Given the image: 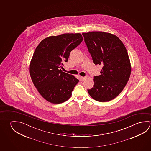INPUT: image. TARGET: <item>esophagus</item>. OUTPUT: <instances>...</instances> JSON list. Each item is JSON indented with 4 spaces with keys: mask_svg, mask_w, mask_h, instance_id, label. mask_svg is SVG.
I'll use <instances>...</instances> for the list:
<instances>
[{
    "mask_svg": "<svg viewBox=\"0 0 151 151\" xmlns=\"http://www.w3.org/2000/svg\"><path fill=\"white\" fill-rule=\"evenodd\" d=\"M86 76L81 77V79L82 81H84V80L86 79Z\"/></svg>",
    "mask_w": 151,
    "mask_h": 151,
    "instance_id": "1",
    "label": "esophagus"
}]
</instances>
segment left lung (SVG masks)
<instances>
[{"mask_svg":"<svg viewBox=\"0 0 151 151\" xmlns=\"http://www.w3.org/2000/svg\"><path fill=\"white\" fill-rule=\"evenodd\" d=\"M94 64L103 66L94 77V87L87 89L97 101L105 102L121 93L129 81L131 63L126 48L115 35L103 32L82 34Z\"/></svg>","mask_w":151,"mask_h":151,"instance_id":"1","label":"left lung"}]
</instances>
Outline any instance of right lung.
Listing matches in <instances>:
<instances>
[{
  "label": "right lung",
  "instance_id": "obj_1",
  "mask_svg": "<svg viewBox=\"0 0 151 151\" xmlns=\"http://www.w3.org/2000/svg\"><path fill=\"white\" fill-rule=\"evenodd\" d=\"M83 41L79 33L64 34L42 40L35 50L30 64L31 78L45 99L53 104L66 101L79 80L62 71L72 50Z\"/></svg>",
  "mask_w": 151,
  "mask_h": 151
}]
</instances>
